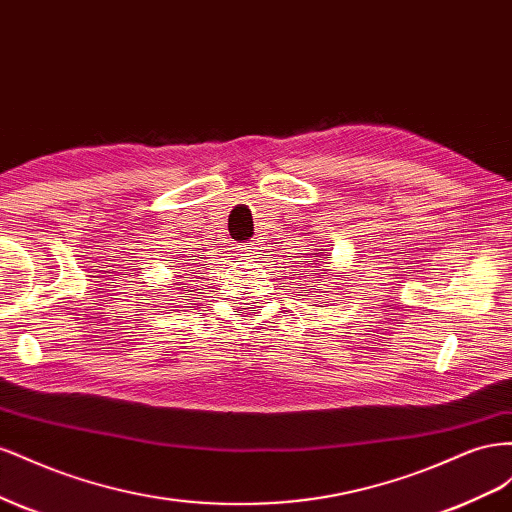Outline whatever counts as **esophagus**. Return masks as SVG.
Returning a JSON list of instances; mask_svg holds the SVG:
<instances>
[{
	"instance_id": "esophagus-1",
	"label": "esophagus",
	"mask_w": 512,
	"mask_h": 512,
	"mask_svg": "<svg viewBox=\"0 0 512 512\" xmlns=\"http://www.w3.org/2000/svg\"><path fill=\"white\" fill-rule=\"evenodd\" d=\"M238 251H240V255H244V257H253V255L257 253V244H255V242H242V244L238 246Z\"/></svg>"
}]
</instances>
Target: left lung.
<instances>
[{"label": "left lung", "mask_w": 512, "mask_h": 512, "mask_svg": "<svg viewBox=\"0 0 512 512\" xmlns=\"http://www.w3.org/2000/svg\"><path fill=\"white\" fill-rule=\"evenodd\" d=\"M315 255H317V253H315Z\"/></svg>", "instance_id": "left-lung-1"}]
</instances>
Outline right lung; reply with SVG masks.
I'll use <instances>...</instances> for the list:
<instances>
[{"mask_svg": "<svg viewBox=\"0 0 512 512\" xmlns=\"http://www.w3.org/2000/svg\"><path fill=\"white\" fill-rule=\"evenodd\" d=\"M184 291H188V289H184Z\"/></svg>", "mask_w": 512, "mask_h": 512, "instance_id": "add662e5", "label": "right lung"}]
</instances>
